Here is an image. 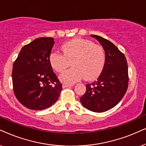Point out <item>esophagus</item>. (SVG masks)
<instances>
[{"label": "esophagus", "instance_id": "obj_1", "mask_svg": "<svg viewBox=\"0 0 146 146\" xmlns=\"http://www.w3.org/2000/svg\"><path fill=\"white\" fill-rule=\"evenodd\" d=\"M73 85H71V84H67V83H63V88H66V87H70L71 86H73Z\"/></svg>", "mask_w": 146, "mask_h": 146}]
</instances>
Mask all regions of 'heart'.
<instances>
[{
	"label": "heart",
	"mask_w": 146,
	"mask_h": 146,
	"mask_svg": "<svg viewBox=\"0 0 146 146\" xmlns=\"http://www.w3.org/2000/svg\"><path fill=\"white\" fill-rule=\"evenodd\" d=\"M63 54L52 52L49 61L52 67L62 73L71 65L73 66L60 76L62 81L73 83L84 77L91 81L98 77L105 65L106 55L102 46L91 40L74 39L61 46Z\"/></svg>",
	"instance_id": "b5f03b06"
}]
</instances>
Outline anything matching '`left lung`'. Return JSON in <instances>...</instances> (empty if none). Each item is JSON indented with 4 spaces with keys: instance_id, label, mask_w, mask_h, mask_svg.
I'll list each match as a JSON object with an SVG mask.
<instances>
[{
    "instance_id": "left-lung-1",
    "label": "left lung",
    "mask_w": 146,
    "mask_h": 146,
    "mask_svg": "<svg viewBox=\"0 0 146 146\" xmlns=\"http://www.w3.org/2000/svg\"><path fill=\"white\" fill-rule=\"evenodd\" d=\"M91 36L102 45L106 61L98 80L86 85L80 101L87 110L102 113L115 107L125 94L129 81L127 62L124 54L110 40L95 35Z\"/></svg>"
}]
</instances>
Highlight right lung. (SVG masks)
I'll list each match as a JSON object with an SVG mask.
<instances>
[{"instance_id": "obj_1", "label": "right lung", "mask_w": 146, "mask_h": 146, "mask_svg": "<svg viewBox=\"0 0 146 146\" xmlns=\"http://www.w3.org/2000/svg\"><path fill=\"white\" fill-rule=\"evenodd\" d=\"M54 43L51 37L36 38L21 48L13 64L15 95L23 106L30 110L49 108L62 90V84L49 61Z\"/></svg>"}]
</instances>
